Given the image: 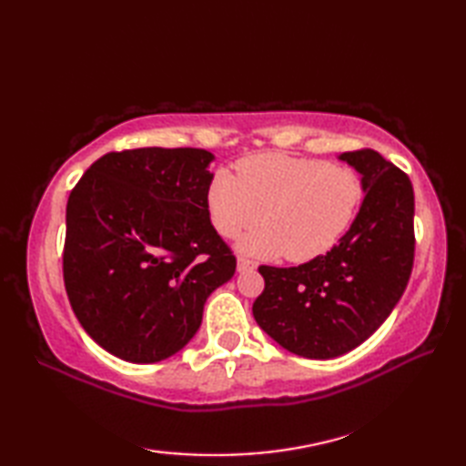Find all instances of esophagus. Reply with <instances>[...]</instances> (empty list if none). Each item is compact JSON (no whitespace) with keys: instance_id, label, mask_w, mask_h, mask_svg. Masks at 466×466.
<instances>
[{"instance_id":"34e87169","label":"esophagus","mask_w":466,"mask_h":466,"mask_svg":"<svg viewBox=\"0 0 466 466\" xmlns=\"http://www.w3.org/2000/svg\"><path fill=\"white\" fill-rule=\"evenodd\" d=\"M254 268H256L254 260H248V258H244V256H240V258H238V272H252Z\"/></svg>"}]
</instances>
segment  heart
Returning a JSON list of instances; mask_svg holds the SVG:
<instances>
[{"instance_id":"heart-1","label":"heart","mask_w":466,"mask_h":466,"mask_svg":"<svg viewBox=\"0 0 466 466\" xmlns=\"http://www.w3.org/2000/svg\"><path fill=\"white\" fill-rule=\"evenodd\" d=\"M364 200L362 177L352 167L289 154H256L220 170L208 186L206 206L226 238L246 236L242 250L289 262L329 254L350 230Z\"/></svg>"}]
</instances>
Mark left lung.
I'll return each mask as SVG.
<instances>
[{
  "mask_svg": "<svg viewBox=\"0 0 466 466\" xmlns=\"http://www.w3.org/2000/svg\"><path fill=\"white\" fill-rule=\"evenodd\" d=\"M340 160L362 174L364 200L350 230L320 258L290 268L260 266L264 290L252 312L282 349L336 359L389 319L414 262V192L409 176L370 150Z\"/></svg>",
  "mask_w": 466,
  "mask_h": 466,
  "instance_id": "left-lung-1",
  "label": "left lung"
}]
</instances>
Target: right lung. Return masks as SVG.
I'll list each match as a JSON object with an SVG mask.
<instances>
[{
  "label": "right lung",
  "instance_id": "add662e5",
  "mask_svg": "<svg viewBox=\"0 0 466 466\" xmlns=\"http://www.w3.org/2000/svg\"><path fill=\"white\" fill-rule=\"evenodd\" d=\"M212 160L200 147L110 152L67 198V299L84 330L117 359L160 362L182 350L208 296L236 272L206 206Z\"/></svg>",
  "mask_w": 466,
  "mask_h": 466
}]
</instances>
